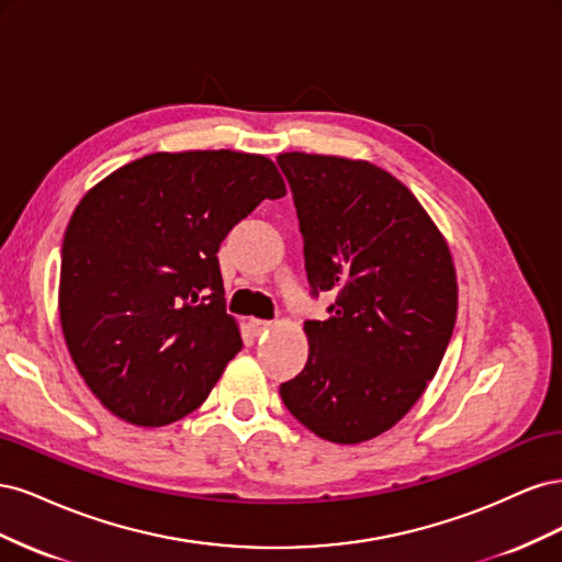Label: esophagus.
Instances as JSON below:
<instances>
[{
    "mask_svg": "<svg viewBox=\"0 0 562 562\" xmlns=\"http://www.w3.org/2000/svg\"><path fill=\"white\" fill-rule=\"evenodd\" d=\"M250 330H252V335H262V333L271 330V321H262V318H250Z\"/></svg>",
    "mask_w": 562,
    "mask_h": 562,
    "instance_id": "esophagus-1",
    "label": "esophagus"
}]
</instances>
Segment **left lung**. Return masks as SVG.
<instances>
[{"label":"left lung","instance_id":"8db88e82","mask_svg":"<svg viewBox=\"0 0 562 562\" xmlns=\"http://www.w3.org/2000/svg\"><path fill=\"white\" fill-rule=\"evenodd\" d=\"M304 267L335 291L307 321L310 359L279 394L323 440L366 443L401 422L443 361L457 318V271L443 232L417 196L366 159L283 151Z\"/></svg>","mask_w":562,"mask_h":562}]
</instances>
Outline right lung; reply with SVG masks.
<instances>
[{"label":"right lung","instance_id":"right-lung-1","mask_svg":"<svg viewBox=\"0 0 562 562\" xmlns=\"http://www.w3.org/2000/svg\"><path fill=\"white\" fill-rule=\"evenodd\" d=\"M285 182L265 155L155 151L93 184L63 239L58 312L79 375L112 415L164 427L241 351L217 248Z\"/></svg>","mask_w":562,"mask_h":562}]
</instances>
